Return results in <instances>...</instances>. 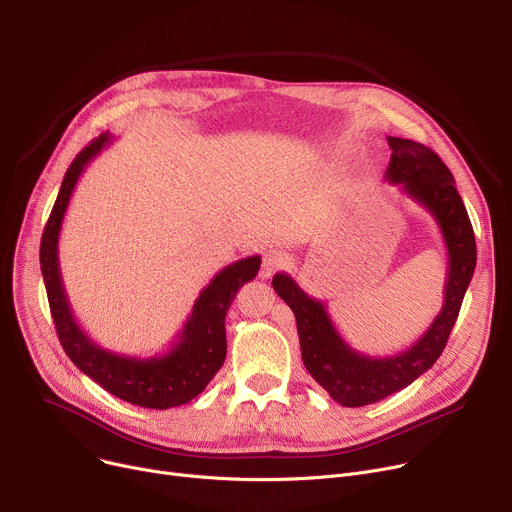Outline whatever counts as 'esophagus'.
I'll return each mask as SVG.
<instances>
[{"label": "esophagus", "instance_id": "34e87169", "mask_svg": "<svg viewBox=\"0 0 512 512\" xmlns=\"http://www.w3.org/2000/svg\"><path fill=\"white\" fill-rule=\"evenodd\" d=\"M288 263V253L282 249H270L263 255V263H261V278L267 280L272 274H276L278 270Z\"/></svg>", "mask_w": 512, "mask_h": 512}]
</instances>
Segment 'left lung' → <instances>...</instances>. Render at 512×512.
I'll return each instance as SVG.
<instances>
[{
	"mask_svg": "<svg viewBox=\"0 0 512 512\" xmlns=\"http://www.w3.org/2000/svg\"><path fill=\"white\" fill-rule=\"evenodd\" d=\"M392 149L384 178L398 184L434 215L448 255L444 305L425 334L390 357H367L338 334L326 305L309 297L288 274L274 276L278 297L297 317L301 355L313 380L342 407L373 405L413 384L442 355L473 278L477 249L473 226L444 161L421 143L388 137Z\"/></svg>",
	"mask_w": 512,
	"mask_h": 512,
	"instance_id": "1",
	"label": "left lung"
}]
</instances>
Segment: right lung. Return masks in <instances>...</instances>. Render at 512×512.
<instances>
[{
	"label": "right lung",
	"mask_w": 512,
	"mask_h": 512,
	"mask_svg": "<svg viewBox=\"0 0 512 512\" xmlns=\"http://www.w3.org/2000/svg\"><path fill=\"white\" fill-rule=\"evenodd\" d=\"M114 141L103 132L89 147L80 151L70 164L56 205L51 209L41 236V274L49 299L53 324L70 361L103 390L145 409H172L199 396L220 371L226 359V313L240 286L251 282L261 257H245L226 265L220 274L201 290L182 332L172 348L155 357H126L107 351L91 340L72 315L60 274L58 242L64 215L74 193V186L91 164L93 157Z\"/></svg>",
	"instance_id": "add662e5"
}]
</instances>
